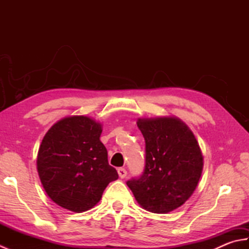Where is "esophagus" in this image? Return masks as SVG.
Segmentation results:
<instances>
[{
	"label": "esophagus",
	"mask_w": 249,
	"mask_h": 249,
	"mask_svg": "<svg viewBox=\"0 0 249 249\" xmlns=\"http://www.w3.org/2000/svg\"><path fill=\"white\" fill-rule=\"evenodd\" d=\"M118 173H119L121 178H126V176H127V171H126V169H124V168H119Z\"/></svg>",
	"instance_id": "esophagus-1"
}]
</instances>
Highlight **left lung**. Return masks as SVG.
Segmentation results:
<instances>
[{
    "label": "left lung",
    "instance_id": "1",
    "mask_svg": "<svg viewBox=\"0 0 249 249\" xmlns=\"http://www.w3.org/2000/svg\"><path fill=\"white\" fill-rule=\"evenodd\" d=\"M145 141L143 172L128 179L138 203L153 213L178 209L197 187L203 157L194 134L176 118L139 120Z\"/></svg>",
    "mask_w": 249,
    "mask_h": 249
}]
</instances>
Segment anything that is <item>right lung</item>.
<instances>
[{
    "label": "right lung",
    "mask_w": 249,
    "mask_h": 249,
    "mask_svg": "<svg viewBox=\"0 0 249 249\" xmlns=\"http://www.w3.org/2000/svg\"><path fill=\"white\" fill-rule=\"evenodd\" d=\"M102 126L87 116L55 123L44 137L37 170L52 201L72 212L92 209L108 184L119 178L99 140Z\"/></svg>",
    "instance_id": "1"
}]
</instances>
